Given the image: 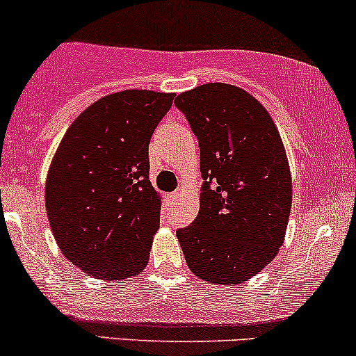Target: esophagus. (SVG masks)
Listing matches in <instances>:
<instances>
[{
	"instance_id": "esophagus-1",
	"label": "esophagus",
	"mask_w": 356,
	"mask_h": 356,
	"mask_svg": "<svg viewBox=\"0 0 356 356\" xmlns=\"http://www.w3.org/2000/svg\"><path fill=\"white\" fill-rule=\"evenodd\" d=\"M177 197H179V193H177V191H175V193L169 194V199H170V201H174V199H177Z\"/></svg>"
}]
</instances>
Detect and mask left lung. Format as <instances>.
Masks as SVG:
<instances>
[{
  "mask_svg": "<svg viewBox=\"0 0 356 356\" xmlns=\"http://www.w3.org/2000/svg\"><path fill=\"white\" fill-rule=\"evenodd\" d=\"M201 154L197 218L177 229L189 268L213 284H240L279 252L292 204L282 140L259 101L232 84L182 92Z\"/></svg>",
  "mask_w": 356,
  "mask_h": 356,
  "instance_id": "obj_1",
  "label": "left lung"
}]
</instances>
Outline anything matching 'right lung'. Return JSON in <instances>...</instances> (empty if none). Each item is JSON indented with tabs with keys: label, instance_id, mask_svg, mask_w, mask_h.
Returning a JSON list of instances; mask_svg holds the SVG:
<instances>
[{
	"label": "right lung",
	"instance_id": "right-lung-1",
	"mask_svg": "<svg viewBox=\"0 0 356 356\" xmlns=\"http://www.w3.org/2000/svg\"><path fill=\"white\" fill-rule=\"evenodd\" d=\"M174 96L128 89L101 97L57 148L45 186L50 228L89 275L118 282L145 268L160 225L148 143Z\"/></svg>",
	"mask_w": 356,
	"mask_h": 356
}]
</instances>
